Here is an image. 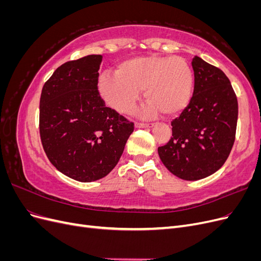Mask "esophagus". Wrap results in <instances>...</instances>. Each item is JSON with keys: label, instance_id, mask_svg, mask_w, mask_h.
<instances>
[{"label": "esophagus", "instance_id": "34e87169", "mask_svg": "<svg viewBox=\"0 0 261 261\" xmlns=\"http://www.w3.org/2000/svg\"><path fill=\"white\" fill-rule=\"evenodd\" d=\"M135 127H136V128H149V127H152V124L136 122V123H135Z\"/></svg>", "mask_w": 261, "mask_h": 261}]
</instances>
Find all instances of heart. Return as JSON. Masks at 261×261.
Here are the masks:
<instances>
[{
	"instance_id": "b5f03b06",
	"label": "heart",
	"mask_w": 261,
	"mask_h": 261,
	"mask_svg": "<svg viewBox=\"0 0 261 261\" xmlns=\"http://www.w3.org/2000/svg\"><path fill=\"white\" fill-rule=\"evenodd\" d=\"M97 86L102 100L118 113H132L144 90L148 101L141 114L152 117L162 111L172 116L191 101L194 75L183 58L146 55L121 62L114 75L102 74Z\"/></svg>"
}]
</instances>
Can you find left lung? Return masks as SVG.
<instances>
[{"label": "left lung", "mask_w": 261, "mask_h": 261, "mask_svg": "<svg viewBox=\"0 0 261 261\" xmlns=\"http://www.w3.org/2000/svg\"><path fill=\"white\" fill-rule=\"evenodd\" d=\"M195 85L189 105L173 120L172 137L158 148L175 176L197 180L217 172L230 154L238 124V98L226 75L199 57L192 61Z\"/></svg>", "instance_id": "obj_1"}]
</instances>
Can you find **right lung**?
<instances>
[{
    "instance_id": "1",
    "label": "right lung",
    "mask_w": 261,
    "mask_h": 261,
    "mask_svg": "<svg viewBox=\"0 0 261 261\" xmlns=\"http://www.w3.org/2000/svg\"><path fill=\"white\" fill-rule=\"evenodd\" d=\"M102 55L64 63L44 84L39 128L50 162L78 181L107 176L124 151L134 123L106 107L98 91Z\"/></svg>"
}]
</instances>
